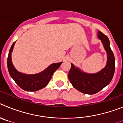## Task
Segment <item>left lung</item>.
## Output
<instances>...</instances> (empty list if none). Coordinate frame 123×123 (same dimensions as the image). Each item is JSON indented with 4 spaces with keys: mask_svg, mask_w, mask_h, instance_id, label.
Instances as JSON below:
<instances>
[{
    "mask_svg": "<svg viewBox=\"0 0 123 123\" xmlns=\"http://www.w3.org/2000/svg\"><path fill=\"white\" fill-rule=\"evenodd\" d=\"M97 37L102 43L107 54V62L105 67L98 73L87 74L81 72L71 64L68 72V80L75 89L87 94H94L105 88L110 83L113 77L115 66V56L110 46V41L107 35L98 31Z\"/></svg>",
    "mask_w": 123,
    "mask_h": 123,
    "instance_id": "8db88e82",
    "label": "left lung"
}]
</instances>
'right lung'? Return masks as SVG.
I'll return each mask as SVG.
<instances>
[{
  "mask_svg": "<svg viewBox=\"0 0 123 123\" xmlns=\"http://www.w3.org/2000/svg\"><path fill=\"white\" fill-rule=\"evenodd\" d=\"M15 42H13L11 46L7 59L8 70L11 77L21 89L27 91H36L42 89L48 85L53 74L59 68L62 62L52 64L45 70L37 74L28 75L19 72L15 68L12 61V53Z\"/></svg>",
  "mask_w": 123,
  "mask_h": 123,
  "instance_id": "add662e5",
  "label": "right lung"
}]
</instances>
